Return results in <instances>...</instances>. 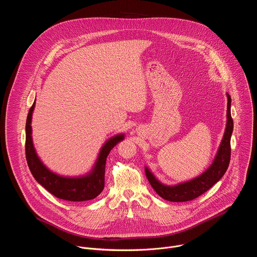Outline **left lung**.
I'll use <instances>...</instances> for the list:
<instances>
[{
	"label": "left lung",
	"instance_id": "obj_1",
	"mask_svg": "<svg viewBox=\"0 0 257 257\" xmlns=\"http://www.w3.org/2000/svg\"><path fill=\"white\" fill-rule=\"evenodd\" d=\"M227 124L224 136L212 163L204 172L189 181L180 182L175 185H167L162 183L154 175L150 168H144L145 175L148 177L152 187L162 198L173 202H184L192 200L211 188L216 182L222 179L226 173L231 159L230 142L234 127L233 119L231 116V96L229 93H227Z\"/></svg>",
	"mask_w": 257,
	"mask_h": 257
}]
</instances>
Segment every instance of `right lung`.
I'll list each match as a JSON object with an SVG mask.
<instances>
[{
	"label": "right lung",
	"mask_w": 257,
	"mask_h": 257,
	"mask_svg": "<svg viewBox=\"0 0 257 257\" xmlns=\"http://www.w3.org/2000/svg\"><path fill=\"white\" fill-rule=\"evenodd\" d=\"M35 100L26 120L25 154L29 170L40 184L56 197L68 201H86L98 196L104 187V169L106 158L115 146L125 138L124 133L108 138L100 148L91 170L80 176H63L50 170L40 159L32 140V114Z\"/></svg>",
	"instance_id": "obj_1"
}]
</instances>
